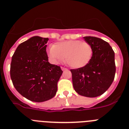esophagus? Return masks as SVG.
Wrapping results in <instances>:
<instances>
[{
  "label": "esophagus",
  "instance_id": "obj_1",
  "mask_svg": "<svg viewBox=\"0 0 129 129\" xmlns=\"http://www.w3.org/2000/svg\"><path fill=\"white\" fill-rule=\"evenodd\" d=\"M61 70H67V68H64V67H61Z\"/></svg>",
  "mask_w": 129,
  "mask_h": 129
}]
</instances>
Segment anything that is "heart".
I'll use <instances>...</instances> for the list:
<instances>
[{"label": "heart", "mask_w": 129, "mask_h": 129, "mask_svg": "<svg viewBox=\"0 0 129 129\" xmlns=\"http://www.w3.org/2000/svg\"><path fill=\"white\" fill-rule=\"evenodd\" d=\"M48 55L54 63L64 61L73 68H80L89 63L93 55V48L88 43L79 40L62 42L51 46Z\"/></svg>", "instance_id": "1"}]
</instances>
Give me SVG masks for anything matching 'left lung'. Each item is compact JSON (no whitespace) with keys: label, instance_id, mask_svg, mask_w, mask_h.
Listing matches in <instances>:
<instances>
[{"label":"left lung","instance_id":"8db88e82","mask_svg":"<svg viewBox=\"0 0 129 129\" xmlns=\"http://www.w3.org/2000/svg\"><path fill=\"white\" fill-rule=\"evenodd\" d=\"M93 48V55L87 65L71 69L74 88L77 94L88 98L103 94L110 86L116 73L114 52L101 39L84 37Z\"/></svg>","mask_w":129,"mask_h":129}]
</instances>
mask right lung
Returning a JSON list of instances; mask_svg holds the SVG:
<instances>
[{"instance_id": "right-lung-1", "label": "right lung", "mask_w": 129, "mask_h": 129, "mask_svg": "<svg viewBox=\"0 0 129 129\" xmlns=\"http://www.w3.org/2000/svg\"><path fill=\"white\" fill-rule=\"evenodd\" d=\"M48 38L31 37L18 46L10 65V76L15 89L26 99L43 102L55 95L61 67L48 62Z\"/></svg>"}]
</instances>
